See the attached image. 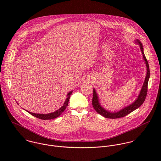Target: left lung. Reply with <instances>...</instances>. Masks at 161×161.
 I'll use <instances>...</instances> for the list:
<instances>
[{"label":"left lung","mask_w":161,"mask_h":161,"mask_svg":"<svg viewBox=\"0 0 161 161\" xmlns=\"http://www.w3.org/2000/svg\"><path fill=\"white\" fill-rule=\"evenodd\" d=\"M136 43H137L139 46H140V49L141 51V53L142 54L143 56V58L144 60L145 61V64L146 66V70H147V73H146V78L142 86V87L140 91V93L139 94L138 98H136V100L131 105L127 106L126 107L124 108L123 109L118 111V112H110L107 110H105V108H103L99 103V100H98V95L97 93L95 91V89H93V98H92V105L94 108V109L95 110V111L100 115L107 118H112V119H115V118H121V117H124L126 115H128L129 114L131 113L132 112H133L134 110H135L136 109H137L139 108L144 102L146 95H147V85H148V81H149V79L150 77V70H149V64L146 58V56L144 54V51H143V47L142 43H141V42L137 39L136 40Z\"/></svg>","instance_id":"8db88e82"}]
</instances>
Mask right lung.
I'll return each instance as SVG.
<instances>
[{"mask_svg": "<svg viewBox=\"0 0 161 161\" xmlns=\"http://www.w3.org/2000/svg\"><path fill=\"white\" fill-rule=\"evenodd\" d=\"M72 92V91L69 92L68 93V98H66L65 102L64 103L63 105L58 110L53 112V113H51V114H35V113H31L30 112H28L27 110V112H28L30 114H31L38 118H40L41 119H44V120H46V119H54V118H56L57 117H58L59 115H61V114L65 110V109L66 108L67 106L68 105V103H69V98H70V96L71 95Z\"/></svg>", "mask_w": 161, "mask_h": 161, "instance_id": "1", "label": "right lung"}]
</instances>
